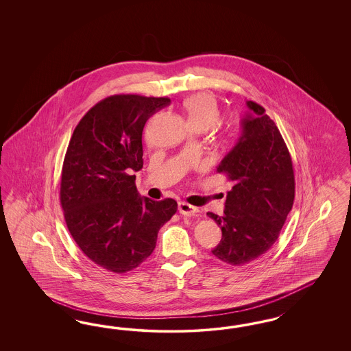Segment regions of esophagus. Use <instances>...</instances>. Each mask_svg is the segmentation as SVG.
<instances>
[{
	"instance_id": "34e87169",
	"label": "esophagus",
	"mask_w": 351,
	"mask_h": 351,
	"mask_svg": "<svg viewBox=\"0 0 351 351\" xmlns=\"http://www.w3.org/2000/svg\"><path fill=\"white\" fill-rule=\"evenodd\" d=\"M179 213L184 216H195L198 213V208L189 203L179 202Z\"/></svg>"
}]
</instances>
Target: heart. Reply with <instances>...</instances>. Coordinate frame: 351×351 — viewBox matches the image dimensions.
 Listing matches in <instances>:
<instances>
[{
	"label": "heart",
	"mask_w": 351,
	"mask_h": 351,
	"mask_svg": "<svg viewBox=\"0 0 351 351\" xmlns=\"http://www.w3.org/2000/svg\"><path fill=\"white\" fill-rule=\"evenodd\" d=\"M184 109L193 128L208 130L213 128L221 117V112L216 99L210 94L199 93L189 96L184 101ZM233 132H228L225 138H233Z\"/></svg>",
	"instance_id": "obj_1"
}]
</instances>
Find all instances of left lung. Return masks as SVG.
I'll return each instance as SVG.
<instances>
[{"mask_svg":"<svg viewBox=\"0 0 351 351\" xmlns=\"http://www.w3.org/2000/svg\"><path fill=\"white\" fill-rule=\"evenodd\" d=\"M242 121V136L217 172L233 181L223 216L207 213L223 238L213 254L223 263L245 265L276 243L295 199L291 154L273 119L255 101Z\"/></svg>","mask_w":351,"mask_h":351,"instance_id":"left-lung-1","label":"left lung"}]
</instances>
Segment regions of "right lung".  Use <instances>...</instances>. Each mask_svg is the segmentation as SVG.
<instances>
[{
	"mask_svg": "<svg viewBox=\"0 0 351 351\" xmlns=\"http://www.w3.org/2000/svg\"><path fill=\"white\" fill-rule=\"evenodd\" d=\"M169 97L108 96L75 126L64 157L60 203L68 230L96 265L123 274L156 248L160 226L178 211L172 198L138 197L143 128Z\"/></svg>",
	"mask_w": 351,
	"mask_h": 351,
	"instance_id": "add662e5",
	"label": "right lung"
}]
</instances>
